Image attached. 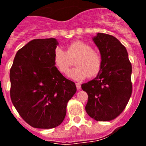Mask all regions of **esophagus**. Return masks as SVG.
Segmentation results:
<instances>
[{
  "mask_svg": "<svg viewBox=\"0 0 146 146\" xmlns=\"http://www.w3.org/2000/svg\"><path fill=\"white\" fill-rule=\"evenodd\" d=\"M76 87H77V90H80V89L81 88V85L80 84V83H78V82H77V83H76Z\"/></svg>",
  "mask_w": 146,
  "mask_h": 146,
  "instance_id": "esophagus-1",
  "label": "esophagus"
}]
</instances>
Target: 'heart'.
<instances>
[{"label":"heart","mask_w":146,"mask_h":146,"mask_svg":"<svg viewBox=\"0 0 146 146\" xmlns=\"http://www.w3.org/2000/svg\"><path fill=\"white\" fill-rule=\"evenodd\" d=\"M74 60L75 68L69 72V76L76 80H82L87 77H94L99 74L102 66V55L93 50L91 45L82 41H75L67 47L66 51L57 48L54 53V63L59 72L66 74Z\"/></svg>","instance_id":"obj_1"}]
</instances>
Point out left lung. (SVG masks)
Here are the masks:
<instances>
[{
  "label": "left lung",
  "mask_w": 146,
  "mask_h": 146,
  "mask_svg": "<svg viewBox=\"0 0 146 146\" xmlns=\"http://www.w3.org/2000/svg\"><path fill=\"white\" fill-rule=\"evenodd\" d=\"M93 40L102 66L96 78L81 86L88 96L86 110L97 121H112L123 111L131 97V64L126 47L115 37L98 33Z\"/></svg>",
  "instance_id": "left-lung-1"
}]
</instances>
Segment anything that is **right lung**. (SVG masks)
<instances>
[{
	"instance_id": "obj_1",
	"label": "right lung",
	"mask_w": 146,
	"mask_h": 146,
	"mask_svg": "<svg viewBox=\"0 0 146 146\" xmlns=\"http://www.w3.org/2000/svg\"><path fill=\"white\" fill-rule=\"evenodd\" d=\"M54 38H36L18 50L10 69V96L24 121L32 127L52 129L63 122L75 83L55 66Z\"/></svg>"
}]
</instances>
